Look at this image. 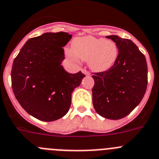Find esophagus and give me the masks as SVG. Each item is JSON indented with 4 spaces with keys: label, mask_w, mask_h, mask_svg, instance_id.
Returning <instances> with one entry per match:
<instances>
[{
    "label": "esophagus",
    "mask_w": 159,
    "mask_h": 159,
    "mask_svg": "<svg viewBox=\"0 0 159 159\" xmlns=\"http://www.w3.org/2000/svg\"><path fill=\"white\" fill-rule=\"evenodd\" d=\"M81 71H82L83 74H85V75H89V72L86 69H82L81 70Z\"/></svg>",
    "instance_id": "obj_1"
}]
</instances>
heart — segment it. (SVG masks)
<instances>
[{"mask_svg":"<svg viewBox=\"0 0 159 159\" xmlns=\"http://www.w3.org/2000/svg\"><path fill=\"white\" fill-rule=\"evenodd\" d=\"M72 51L73 53L67 52L70 58H75L74 54L81 60L88 61L89 66L95 71L108 70L113 66L118 56V48L115 42L90 35L74 39Z\"/></svg>","mask_w":159,"mask_h":159,"instance_id":"1","label":"heart"}]
</instances>
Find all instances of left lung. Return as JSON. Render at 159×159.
<instances>
[{"label": "left lung", "mask_w": 159, "mask_h": 159, "mask_svg": "<svg viewBox=\"0 0 159 159\" xmlns=\"http://www.w3.org/2000/svg\"><path fill=\"white\" fill-rule=\"evenodd\" d=\"M116 43L118 56L103 72L93 73V104L96 111L110 120L131 113L141 102L147 87V64L144 55L128 39L106 36Z\"/></svg>", "instance_id": "8db88e82"}]
</instances>
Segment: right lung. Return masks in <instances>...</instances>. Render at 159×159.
<instances>
[{
  "label": "right lung",
  "instance_id": "right-lung-1",
  "mask_svg": "<svg viewBox=\"0 0 159 159\" xmlns=\"http://www.w3.org/2000/svg\"><path fill=\"white\" fill-rule=\"evenodd\" d=\"M72 35L47 32L28 39L13 61L12 88L25 111L43 121H54L68 112L71 93L85 76L70 74L61 66L63 47Z\"/></svg>",
  "mask_w": 159,
  "mask_h": 159
}]
</instances>
